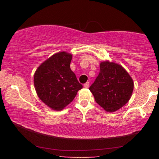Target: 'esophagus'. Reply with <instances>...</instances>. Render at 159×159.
<instances>
[{
    "mask_svg": "<svg viewBox=\"0 0 159 159\" xmlns=\"http://www.w3.org/2000/svg\"><path fill=\"white\" fill-rule=\"evenodd\" d=\"M89 86H90V82H86V83L84 84V88H88Z\"/></svg>",
    "mask_w": 159,
    "mask_h": 159,
    "instance_id": "obj_1",
    "label": "esophagus"
}]
</instances>
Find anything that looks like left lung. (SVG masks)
Masks as SVG:
<instances>
[{"instance_id": "8db88e82", "label": "left lung", "mask_w": 159, "mask_h": 159, "mask_svg": "<svg viewBox=\"0 0 159 159\" xmlns=\"http://www.w3.org/2000/svg\"><path fill=\"white\" fill-rule=\"evenodd\" d=\"M133 80L120 64L104 61L100 72L89 90L95 101L107 112H114L123 107L132 96Z\"/></svg>"}]
</instances>
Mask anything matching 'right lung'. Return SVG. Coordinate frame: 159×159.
Returning <instances> with one entry per match:
<instances>
[{"instance_id":"right-lung-1","label":"right lung","mask_w":159,"mask_h":159,"mask_svg":"<svg viewBox=\"0 0 159 159\" xmlns=\"http://www.w3.org/2000/svg\"><path fill=\"white\" fill-rule=\"evenodd\" d=\"M72 54L58 52L43 62L34 75L37 95L50 108L61 111L75 98L82 85L71 70Z\"/></svg>"}]
</instances>
